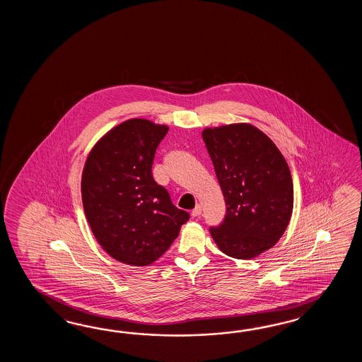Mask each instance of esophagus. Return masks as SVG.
Wrapping results in <instances>:
<instances>
[{"mask_svg": "<svg viewBox=\"0 0 362 362\" xmlns=\"http://www.w3.org/2000/svg\"><path fill=\"white\" fill-rule=\"evenodd\" d=\"M202 215V207H200L199 204L198 206H195V208L192 211V217H199Z\"/></svg>", "mask_w": 362, "mask_h": 362, "instance_id": "1", "label": "esophagus"}]
</instances>
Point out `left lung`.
Returning a JSON list of instances; mask_svg holds the SVG:
<instances>
[{"instance_id":"obj_1","label":"left lung","mask_w":362,"mask_h":362,"mask_svg":"<svg viewBox=\"0 0 362 362\" xmlns=\"http://www.w3.org/2000/svg\"><path fill=\"white\" fill-rule=\"evenodd\" d=\"M202 137L223 190L226 214L211 228L220 251L248 260L284 235L293 215L291 172L274 142L254 125L206 128Z\"/></svg>"}]
</instances>
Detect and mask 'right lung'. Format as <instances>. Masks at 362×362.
<instances>
[{
    "label": "right lung",
    "mask_w": 362,
    "mask_h": 362,
    "mask_svg": "<svg viewBox=\"0 0 362 362\" xmlns=\"http://www.w3.org/2000/svg\"><path fill=\"white\" fill-rule=\"evenodd\" d=\"M168 129L147 119H129L103 134L85 160V217L100 247L117 262L153 264L190 217L172 204L151 173L156 147Z\"/></svg>",
    "instance_id": "right-lung-1"
}]
</instances>
